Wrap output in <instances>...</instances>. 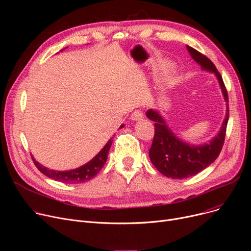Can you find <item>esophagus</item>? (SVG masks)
<instances>
[{"label":"esophagus","instance_id":"1","mask_svg":"<svg viewBox=\"0 0 251 251\" xmlns=\"http://www.w3.org/2000/svg\"><path fill=\"white\" fill-rule=\"evenodd\" d=\"M143 119V114L140 111H135L132 115H131V120L132 121H140Z\"/></svg>","mask_w":251,"mask_h":251}]
</instances>
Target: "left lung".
Returning a JSON list of instances; mask_svg holds the SVG:
<instances>
[{
	"label": "left lung",
	"mask_w": 251,
	"mask_h": 251,
	"mask_svg": "<svg viewBox=\"0 0 251 251\" xmlns=\"http://www.w3.org/2000/svg\"><path fill=\"white\" fill-rule=\"evenodd\" d=\"M186 49L195 63L201 66V70L213 73L216 76L224 100L226 101V116L215 137L206 143L192 144L178 137L159 111L151 109L147 112V117L154 122V137L149 152L151 162L160 173L172 179H184L194 176L216 161L225 140L229 120L228 94L216 66L193 48L186 46Z\"/></svg>",
	"instance_id": "left-lung-1"
}]
</instances>
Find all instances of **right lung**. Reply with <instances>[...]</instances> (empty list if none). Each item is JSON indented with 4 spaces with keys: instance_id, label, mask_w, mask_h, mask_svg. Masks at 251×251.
Returning a JSON list of instances; mask_svg holds the SVG:
<instances>
[{
    "instance_id": "add662e5",
    "label": "right lung",
    "mask_w": 251,
    "mask_h": 251,
    "mask_svg": "<svg viewBox=\"0 0 251 251\" xmlns=\"http://www.w3.org/2000/svg\"><path fill=\"white\" fill-rule=\"evenodd\" d=\"M65 49H63V50H65ZM123 127H124V124H122L119 129H122ZM112 142H113V139L110 138L108 140V142L105 143V146L100 151V152L92 157V159L89 162H87L86 164L78 167L76 169L67 170V171H57V170L49 169V168L39 164L32 155L31 156H32L33 163L36 166V168L47 177L55 180V181H58V182H62V183L78 184V183H83V182L89 181L100 172V170L103 167L105 162H107L108 153L111 149Z\"/></svg>"
}]
</instances>
